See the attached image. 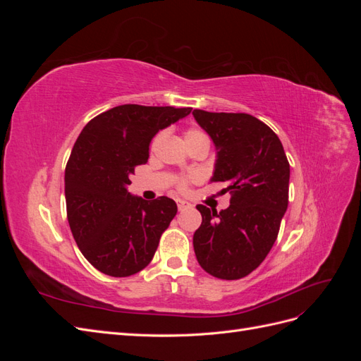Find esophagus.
Instances as JSON below:
<instances>
[{
  "instance_id": "1",
  "label": "esophagus",
  "mask_w": 361,
  "mask_h": 361,
  "mask_svg": "<svg viewBox=\"0 0 361 361\" xmlns=\"http://www.w3.org/2000/svg\"><path fill=\"white\" fill-rule=\"evenodd\" d=\"M176 203H178V207H179V211H185V209H188V207H191L192 204L191 203H188V202H185V200H176Z\"/></svg>"
}]
</instances>
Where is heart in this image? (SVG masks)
<instances>
[{
	"label": "heart",
	"instance_id": "obj_1",
	"mask_svg": "<svg viewBox=\"0 0 361 361\" xmlns=\"http://www.w3.org/2000/svg\"><path fill=\"white\" fill-rule=\"evenodd\" d=\"M162 135L164 134L159 133L154 138V143H152V145L155 146ZM200 138H207V137H206V134H203L202 130H199V129H188L187 133H185V141H187V143H191V141L200 140ZM197 180H200V174H197V173H191V174H188V176H182V178L178 179V188H179V191H187L188 187H190V183L191 182H197Z\"/></svg>",
	"mask_w": 361,
	"mask_h": 361
}]
</instances>
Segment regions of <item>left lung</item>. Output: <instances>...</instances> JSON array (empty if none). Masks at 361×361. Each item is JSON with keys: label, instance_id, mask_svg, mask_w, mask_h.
<instances>
[{"label": "left lung", "instance_id": "obj_1", "mask_svg": "<svg viewBox=\"0 0 361 361\" xmlns=\"http://www.w3.org/2000/svg\"><path fill=\"white\" fill-rule=\"evenodd\" d=\"M192 116L216 147L211 182H226L232 194L231 206L220 212L197 204L195 257L216 279H243L276 243L288 209L289 162L274 130L253 116L203 110Z\"/></svg>", "mask_w": 361, "mask_h": 361}]
</instances>
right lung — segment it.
Here are the masks:
<instances>
[{
  "label": "right lung",
  "mask_w": 361,
  "mask_h": 361,
  "mask_svg": "<svg viewBox=\"0 0 361 361\" xmlns=\"http://www.w3.org/2000/svg\"><path fill=\"white\" fill-rule=\"evenodd\" d=\"M192 108L126 104L92 118L76 138L64 171L68 221L84 257L111 277H129L154 259L178 212L174 200L152 202L128 191L130 174L149 159L158 130Z\"/></svg>",
  "instance_id": "add662e5"
}]
</instances>
